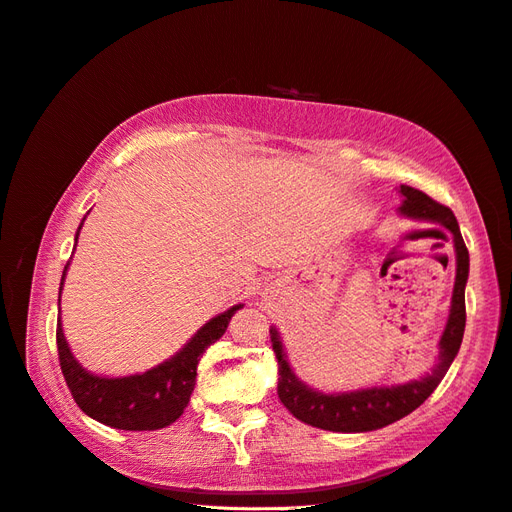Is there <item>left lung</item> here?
<instances>
[{
    "mask_svg": "<svg viewBox=\"0 0 512 512\" xmlns=\"http://www.w3.org/2000/svg\"><path fill=\"white\" fill-rule=\"evenodd\" d=\"M398 192L402 196V203L398 207L400 216L430 222V225H441L452 235L456 277L450 316L437 344V363L432 365L430 372L409 383L326 393L300 381L290 361H287V352L283 348L277 326H272L270 342L279 361L277 393L285 409L309 426L333 432H370L398 422L404 415L413 413L419 404H424L430 393L437 389L441 378L450 370L454 357L458 355V348H461L465 333V285L469 277V253L461 229H458L456 216L450 207L432 201L422 190L400 186ZM445 264H448V255H445Z\"/></svg>",
    "mask_w": 512,
    "mask_h": 512,
    "instance_id": "left-lung-1",
    "label": "left lung"
}]
</instances>
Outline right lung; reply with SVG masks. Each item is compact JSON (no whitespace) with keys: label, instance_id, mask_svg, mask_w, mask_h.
Instances as JSON below:
<instances>
[{"label":"right lung","instance_id":"obj_1","mask_svg":"<svg viewBox=\"0 0 512 512\" xmlns=\"http://www.w3.org/2000/svg\"><path fill=\"white\" fill-rule=\"evenodd\" d=\"M80 227L75 233V244L80 238ZM69 264L64 266L60 279V294L67 277ZM60 300V298H58ZM244 305H233L218 313L196 331L190 342L173 357L157 363L155 368L129 374V376H101L88 372L84 365L73 357L67 337L62 331V318H58L56 344L60 355V368L67 381L71 396L77 406L97 422L119 430H160L179 419L186 409L196 385V365L203 352L225 335L233 313Z\"/></svg>","mask_w":512,"mask_h":512}]
</instances>
